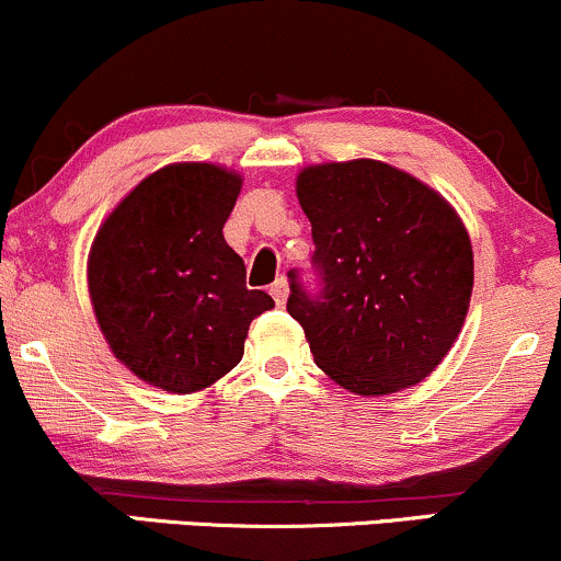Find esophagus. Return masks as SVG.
Masks as SVG:
<instances>
[{"instance_id": "34e87169", "label": "esophagus", "mask_w": 561, "mask_h": 561, "mask_svg": "<svg viewBox=\"0 0 561 561\" xmlns=\"http://www.w3.org/2000/svg\"><path fill=\"white\" fill-rule=\"evenodd\" d=\"M268 293H272V298H274L276 306H285V300H287V293H289V289H287V279H285V276H279V279L274 282V285H272V289H268Z\"/></svg>"}]
</instances>
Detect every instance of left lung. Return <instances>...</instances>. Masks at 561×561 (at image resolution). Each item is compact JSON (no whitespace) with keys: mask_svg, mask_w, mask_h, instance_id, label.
<instances>
[{"mask_svg":"<svg viewBox=\"0 0 561 561\" xmlns=\"http://www.w3.org/2000/svg\"><path fill=\"white\" fill-rule=\"evenodd\" d=\"M298 199L311 221L308 293L289 272L287 311L313 362L358 396L422 382L459 337L474 263L456 210L409 173L379 160L300 171Z\"/></svg>","mask_w":561,"mask_h":561,"instance_id":"obj_1","label":"left lung"}]
</instances>
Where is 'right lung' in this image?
Masks as SVG:
<instances>
[{
  "mask_svg": "<svg viewBox=\"0 0 561 561\" xmlns=\"http://www.w3.org/2000/svg\"><path fill=\"white\" fill-rule=\"evenodd\" d=\"M242 179L210 163L165 165L96 231L89 295L118 362L169 392H195L240 364L250 321L274 308L244 285L224 240Z\"/></svg>",
  "mask_w": 561,
  "mask_h": 561,
  "instance_id": "right-lung-1",
  "label": "right lung"
}]
</instances>
